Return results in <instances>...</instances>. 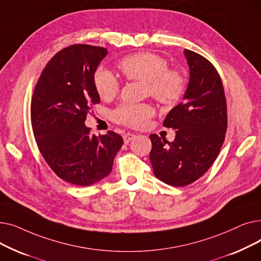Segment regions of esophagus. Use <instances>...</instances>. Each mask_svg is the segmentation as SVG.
Returning a JSON list of instances; mask_svg holds the SVG:
<instances>
[{
  "label": "esophagus",
  "instance_id": "esophagus-1",
  "mask_svg": "<svg viewBox=\"0 0 261 261\" xmlns=\"http://www.w3.org/2000/svg\"><path fill=\"white\" fill-rule=\"evenodd\" d=\"M135 136L136 135L134 133L128 132V133H126L125 135H123V142H125V144H128V143H130L135 138Z\"/></svg>",
  "mask_w": 261,
  "mask_h": 261
}]
</instances>
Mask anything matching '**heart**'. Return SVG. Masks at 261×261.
Here are the masks:
<instances>
[{
    "instance_id": "b5f03b06",
    "label": "heart",
    "mask_w": 261,
    "mask_h": 261,
    "mask_svg": "<svg viewBox=\"0 0 261 261\" xmlns=\"http://www.w3.org/2000/svg\"><path fill=\"white\" fill-rule=\"evenodd\" d=\"M168 66L165 57L149 51L130 55L117 63L128 80L145 82L146 96H151L162 105L172 106L183 97L187 81L181 70ZM93 86L101 99L112 100L119 92L120 82L111 71L99 66L93 75ZM153 113L149 103H122L113 111V118L121 125L141 128Z\"/></svg>"
}]
</instances>
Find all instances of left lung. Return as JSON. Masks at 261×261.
Listing matches in <instances>:
<instances>
[{
    "instance_id": "8db88e82",
    "label": "left lung",
    "mask_w": 261,
    "mask_h": 261,
    "mask_svg": "<svg viewBox=\"0 0 261 261\" xmlns=\"http://www.w3.org/2000/svg\"><path fill=\"white\" fill-rule=\"evenodd\" d=\"M189 65V84L184 100L164 119L175 129L173 142L156 134L149 136V159L154 175L171 186L194 183L217 159L225 139L227 109L222 80L214 64L200 54L184 49Z\"/></svg>"
}]
</instances>
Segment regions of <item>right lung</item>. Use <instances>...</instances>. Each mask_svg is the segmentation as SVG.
I'll return each instance as SVG.
<instances>
[{
	"mask_svg": "<svg viewBox=\"0 0 261 261\" xmlns=\"http://www.w3.org/2000/svg\"><path fill=\"white\" fill-rule=\"evenodd\" d=\"M107 49L74 44L47 62L34 90L31 120L37 146L47 165L63 181L90 186L112 170L122 138L108 131L91 134L85 120L100 101L93 75Z\"/></svg>",
	"mask_w": 261,
	"mask_h": 261,
	"instance_id": "1",
	"label": "right lung"
}]
</instances>
